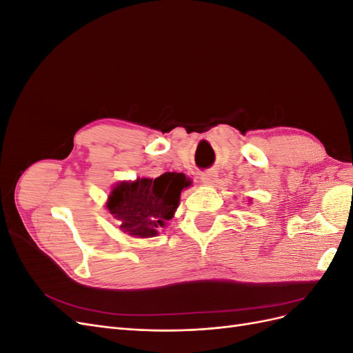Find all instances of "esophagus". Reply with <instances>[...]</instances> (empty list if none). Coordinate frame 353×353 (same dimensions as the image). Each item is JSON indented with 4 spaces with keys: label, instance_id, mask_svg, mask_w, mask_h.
Masks as SVG:
<instances>
[{
    "label": "esophagus",
    "instance_id": "obj_1",
    "mask_svg": "<svg viewBox=\"0 0 353 353\" xmlns=\"http://www.w3.org/2000/svg\"><path fill=\"white\" fill-rule=\"evenodd\" d=\"M216 178V172L215 170H205V172H201L200 174V179H201V183H205V184H209V183H212L213 179Z\"/></svg>",
    "mask_w": 353,
    "mask_h": 353
}]
</instances>
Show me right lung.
Wrapping results in <instances>:
<instances>
[{
    "instance_id": "obj_1",
    "label": "right lung",
    "mask_w": 353,
    "mask_h": 353,
    "mask_svg": "<svg viewBox=\"0 0 353 353\" xmlns=\"http://www.w3.org/2000/svg\"><path fill=\"white\" fill-rule=\"evenodd\" d=\"M190 185L184 174L166 172L154 179L116 185L109 196L108 209L121 221V230L135 237H153L163 228L179 203L181 191Z\"/></svg>"
}]
</instances>
